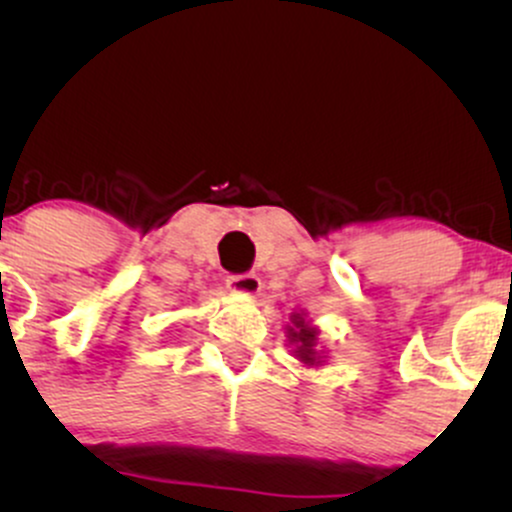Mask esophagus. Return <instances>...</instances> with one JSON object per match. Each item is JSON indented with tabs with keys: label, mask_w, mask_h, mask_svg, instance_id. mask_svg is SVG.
Listing matches in <instances>:
<instances>
[{
	"label": "esophagus",
	"mask_w": 512,
	"mask_h": 512,
	"mask_svg": "<svg viewBox=\"0 0 512 512\" xmlns=\"http://www.w3.org/2000/svg\"><path fill=\"white\" fill-rule=\"evenodd\" d=\"M226 286L231 293H238V296H255L262 289L260 276L255 272H245V274H231L226 279Z\"/></svg>",
	"instance_id": "1"
}]
</instances>
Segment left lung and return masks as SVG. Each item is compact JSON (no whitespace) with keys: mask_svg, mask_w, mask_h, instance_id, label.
I'll use <instances>...</instances> for the list:
<instances>
[{"mask_svg":"<svg viewBox=\"0 0 512 512\" xmlns=\"http://www.w3.org/2000/svg\"><path fill=\"white\" fill-rule=\"evenodd\" d=\"M291 334V342L298 344L296 349V356L301 358L303 363H317V354H315V339H317V332L313 327H308V322L303 320L301 313L293 315V327L289 330Z\"/></svg>","mask_w":512,"mask_h":512,"instance_id":"1","label":"left lung"}]
</instances>
